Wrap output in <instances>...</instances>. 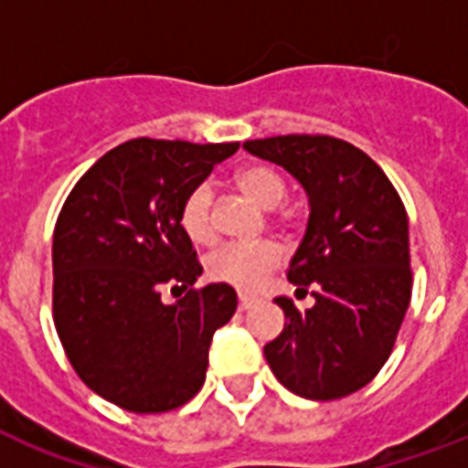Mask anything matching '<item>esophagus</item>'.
<instances>
[{
	"mask_svg": "<svg viewBox=\"0 0 468 468\" xmlns=\"http://www.w3.org/2000/svg\"><path fill=\"white\" fill-rule=\"evenodd\" d=\"M238 306H240V311H248V308L255 306V299H250V296H240V303H238Z\"/></svg>",
	"mask_w": 468,
	"mask_h": 468,
	"instance_id": "1",
	"label": "esophagus"
}]
</instances>
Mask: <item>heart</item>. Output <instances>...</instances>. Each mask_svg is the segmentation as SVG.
<instances>
[{
    "label": "heart",
    "mask_w": 468,
    "mask_h": 468,
    "mask_svg": "<svg viewBox=\"0 0 468 468\" xmlns=\"http://www.w3.org/2000/svg\"><path fill=\"white\" fill-rule=\"evenodd\" d=\"M238 184L250 198H255L264 208H277L286 197L284 176L270 165H250L238 175ZM211 206V184L201 182L184 197L182 208H179V226L186 238L198 245L213 242L216 238ZM279 264H282V250L274 242H255V245L233 242V245H223L208 257L206 271L213 282L250 293L257 292Z\"/></svg>",
    "instance_id": "b5f03b06"
}]
</instances>
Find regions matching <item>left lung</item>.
Listing matches in <instances>:
<instances>
[{"label": "left lung", "instance_id": "1", "mask_svg": "<svg viewBox=\"0 0 468 468\" xmlns=\"http://www.w3.org/2000/svg\"><path fill=\"white\" fill-rule=\"evenodd\" d=\"M242 148L296 176L311 206L286 277L315 303L301 313L274 299L286 323L264 345L267 364L301 399H345L377 377L406 318V206L377 162L333 135H274Z\"/></svg>", "mask_w": 468, "mask_h": 468}]
</instances>
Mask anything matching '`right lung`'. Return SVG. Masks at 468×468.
I'll return each instance as SVG.
<instances>
[{
	"instance_id": "add662e5",
	"label": "right lung",
	"mask_w": 468,
	"mask_h": 468,
	"mask_svg": "<svg viewBox=\"0 0 468 468\" xmlns=\"http://www.w3.org/2000/svg\"><path fill=\"white\" fill-rule=\"evenodd\" d=\"M240 148L135 138L99 157L53 233V320L77 377L131 413H167L206 381L213 333L233 318L228 284L197 289L204 267L179 226L184 197ZM165 283L187 292L162 304Z\"/></svg>"
}]
</instances>
